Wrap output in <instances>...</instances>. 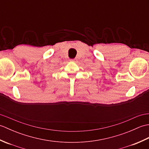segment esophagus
I'll return each instance as SVG.
<instances>
[{
    "label": "esophagus",
    "mask_w": 149,
    "mask_h": 149,
    "mask_svg": "<svg viewBox=\"0 0 149 149\" xmlns=\"http://www.w3.org/2000/svg\"><path fill=\"white\" fill-rule=\"evenodd\" d=\"M70 61L71 62H77V59L76 58H74V59H70Z\"/></svg>",
    "instance_id": "34e87169"
}]
</instances>
